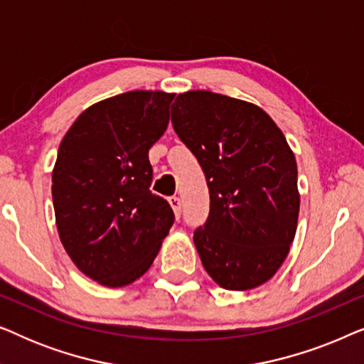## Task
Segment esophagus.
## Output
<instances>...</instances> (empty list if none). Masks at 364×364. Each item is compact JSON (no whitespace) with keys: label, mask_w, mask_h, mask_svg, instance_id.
Instances as JSON below:
<instances>
[{"label":"esophagus","mask_w":364,"mask_h":364,"mask_svg":"<svg viewBox=\"0 0 364 364\" xmlns=\"http://www.w3.org/2000/svg\"><path fill=\"white\" fill-rule=\"evenodd\" d=\"M168 203H171L173 213H176V217H181V210H182V203H181V198L177 196H172L168 197Z\"/></svg>","instance_id":"esophagus-1"}]
</instances>
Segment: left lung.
I'll use <instances>...</instances> for the list:
<instances>
[{
  "instance_id": "1",
  "label": "left lung",
  "mask_w": 364,
  "mask_h": 364,
  "mask_svg": "<svg viewBox=\"0 0 364 364\" xmlns=\"http://www.w3.org/2000/svg\"><path fill=\"white\" fill-rule=\"evenodd\" d=\"M172 126L207 178L210 212L193 243L212 280L245 291L275 275L300 213L295 154L255 104L212 91L178 94Z\"/></svg>"
}]
</instances>
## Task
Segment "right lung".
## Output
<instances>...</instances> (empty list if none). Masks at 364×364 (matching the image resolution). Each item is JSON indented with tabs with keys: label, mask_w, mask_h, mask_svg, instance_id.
Wrapping results in <instances>:
<instances>
[{
	"label": "right lung",
	"mask_w": 364,
	"mask_h": 364,
	"mask_svg": "<svg viewBox=\"0 0 364 364\" xmlns=\"http://www.w3.org/2000/svg\"><path fill=\"white\" fill-rule=\"evenodd\" d=\"M176 94L129 91L81 112L59 146L53 205L64 250L84 275L119 288L151 268L173 223L149 191V149L168 126Z\"/></svg>",
	"instance_id": "obj_1"
}]
</instances>
